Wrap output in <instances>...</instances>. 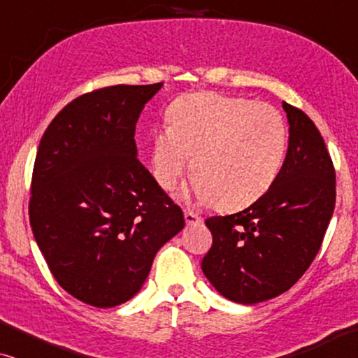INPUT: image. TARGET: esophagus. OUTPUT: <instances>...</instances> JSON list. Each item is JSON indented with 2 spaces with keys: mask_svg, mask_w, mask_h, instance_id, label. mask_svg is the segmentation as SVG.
Masks as SVG:
<instances>
[{
  "mask_svg": "<svg viewBox=\"0 0 358 358\" xmlns=\"http://www.w3.org/2000/svg\"><path fill=\"white\" fill-rule=\"evenodd\" d=\"M184 218H185V223H187V227H192V224H197V223L202 222V218H200L199 215L192 213V212H185Z\"/></svg>",
  "mask_w": 358,
  "mask_h": 358,
  "instance_id": "obj_1",
  "label": "esophagus"
}]
</instances>
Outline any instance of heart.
Listing matches in <instances>:
<instances>
[{
    "mask_svg": "<svg viewBox=\"0 0 358 358\" xmlns=\"http://www.w3.org/2000/svg\"><path fill=\"white\" fill-rule=\"evenodd\" d=\"M288 134L280 112L271 106L194 92L168 110V129L151 146V169L161 189L173 190L189 168V194L222 210L248 207L280 174Z\"/></svg>",
    "mask_w": 358,
    "mask_h": 358,
    "instance_id": "obj_1",
    "label": "heart"
}]
</instances>
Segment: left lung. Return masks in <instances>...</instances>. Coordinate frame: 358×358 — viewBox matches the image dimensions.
<instances>
[{"instance_id": "obj_1", "label": "left lung", "mask_w": 358, "mask_h": 358, "mask_svg": "<svg viewBox=\"0 0 358 358\" xmlns=\"http://www.w3.org/2000/svg\"><path fill=\"white\" fill-rule=\"evenodd\" d=\"M288 150L272 187L243 212L205 220L213 244L202 271L220 295L241 305L275 298L320 251L336 205V173L320 130L283 102Z\"/></svg>"}]
</instances>
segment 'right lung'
Masks as SVG:
<instances>
[{
  "instance_id": "obj_1",
  "label": "right lung",
  "mask_w": 358,
  "mask_h": 358,
  "mask_svg": "<svg viewBox=\"0 0 358 358\" xmlns=\"http://www.w3.org/2000/svg\"><path fill=\"white\" fill-rule=\"evenodd\" d=\"M163 83L76 97L43 134L29 217L48 268L71 296L114 308L140 292L184 213L140 163L135 127Z\"/></svg>"
}]
</instances>
